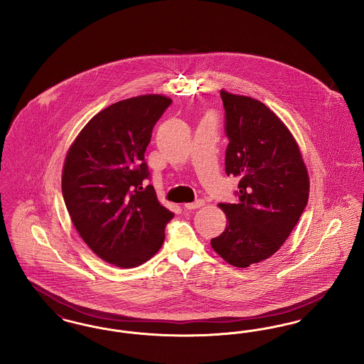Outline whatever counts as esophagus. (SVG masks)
<instances>
[{
	"instance_id": "34e87169",
	"label": "esophagus",
	"mask_w": 364,
	"mask_h": 364,
	"mask_svg": "<svg viewBox=\"0 0 364 364\" xmlns=\"http://www.w3.org/2000/svg\"><path fill=\"white\" fill-rule=\"evenodd\" d=\"M202 206H205V200L203 199H198L192 203H186L184 208H188V210H195V208H200Z\"/></svg>"
}]
</instances>
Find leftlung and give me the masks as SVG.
I'll list each match as a JSON object with an SVG mask.
<instances>
[{
    "instance_id": "left-lung-1",
    "label": "left lung",
    "mask_w": 364,
    "mask_h": 364,
    "mask_svg": "<svg viewBox=\"0 0 364 364\" xmlns=\"http://www.w3.org/2000/svg\"><path fill=\"white\" fill-rule=\"evenodd\" d=\"M225 109V172L240 177L239 203H220L225 230L213 250L236 267L277 252L309 202L310 180L299 146L266 105L221 90Z\"/></svg>"
}]
</instances>
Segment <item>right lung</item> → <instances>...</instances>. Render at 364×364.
<instances>
[{"mask_svg":"<svg viewBox=\"0 0 364 364\" xmlns=\"http://www.w3.org/2000/svg\"><path fill=\"white\" fill-rule=\"evenodd\" d=\"M172 104L139 95L107 106L80 131L65 156L61 188L80 237L101 259L136 267L154 257L174 217L156 199L144 161L156 122Z\"/></svg>","mask_w":364,"mask_h":364,"instance_id":"add662e5","label":"right lung"}]
</instances>
